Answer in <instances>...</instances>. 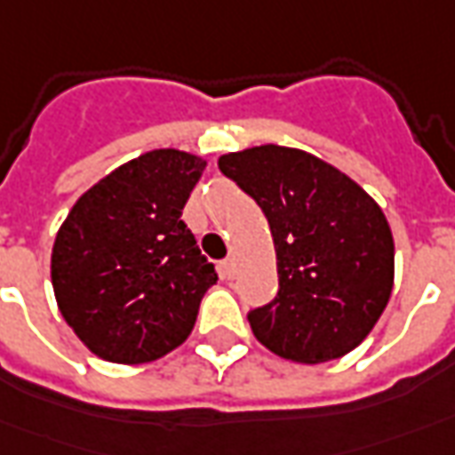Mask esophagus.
<instances>
[{
  "mask_svg": "<svg viewBox=\"0 0 455 455\" xmlns=\"http://www.w3.org/2000/svg\"><path fill=\"white\" fill-rule=\"evenodd\" d=\"M220 272H222V280H233L235 277V259L228 258L225 262L220 265Z\"/></svg>",
  "mask_w": 455,
  "mask_h": 455,
  "instance_id": "34e87169",
  "label": "esophagus"
}]
</instances>
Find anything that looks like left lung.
<instances>
[{
	"label": "left lung",
	"mask_w": 455,
	"mask_h": 455,
	"mask_svg": "<svg viewBox=\"0 0 455 455\" xmlns=\"http://www.w3.org/2000/svg\"><path fill=\"white\" fill-rule=\"evenodd\" d=\"M218 168L258 203L280 292L247 319L259 344L299 364L356 349L387 309L394 237L377 200L339 168L287 146L225 153Z\"/></svg>",
	"instance_id": "1"
}]
</instances>
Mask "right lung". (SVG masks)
<instances>
[{"label":"right lung","instance_id":"right-lung-1","mask_svg":"<svg viewBox=\"0 0 455 455\" xmlns=\"http://www.w3.org/2000/svg\"><path fill=\"white\" fill-rule=\"evenodd\" d=\"M203 171L200 156L148 150L89 188L61 222L52 250L56 305L106 362H156L196 327L218 272L180 215Z\"/></svg>","mask_w":455,"mask_h":455}]
</instances>
